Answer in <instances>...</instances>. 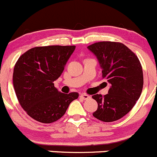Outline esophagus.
<instances>
[{
	"label": "esophagus",
	"mask_w": 157,
	"mask_h": 157,
	"mask_svg": "<svg viewBox=\"0 0 157 157\" xmlns=\"http://www.w3.org/2000/svg\"><path fill=\"white\" fill-rule=\"evenodd\" d=\"M81 98H82L83 100H88V98H90V96L89 95L86 94H82L80 96Z\"/></svg>",
	"instance_id": "34e87169"
}]
</instances>
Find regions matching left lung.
<instances>
[{
  "mask_svg": "<svg viewBox=\"0 0 157 157\" xmlns=\"http://www.w3.org/2000/svg\"><path fill=\"white\" fill-rule=\"evenodd\" d=\"M88 49L97 57L103 78L110 85L107 94L92 96L98 104L93 116L103 122H114L125 116L140 98L144 85L141 65L138 56L122 43L101 41Z\"/></svg>",
  "mask_w": 157,
  "mask_h": 157,
  "instance_id": "obj_1",
  "label": "left lung"
}]
</instances>
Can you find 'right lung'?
I'll list each match as a JSON object with an SVG mask.
<instances>
[{
    "label": "right lung",
    "mask_w": 157,
    "mask_h": 157,
    "mask_svg": "<svg viewBox=\"0 0 157 157\" xmlns=\"http://www.w3.org/2000/svg\"><path fill=\"white\" fill-rule=\"evenodd\" d=\"M75 46L36 47L23 54L13 69V82L22 109L38 122L60 119L78 94H63L54 82L63 73Z\"/></svg>",
    "instance_id": "1"
}]
</instances>
